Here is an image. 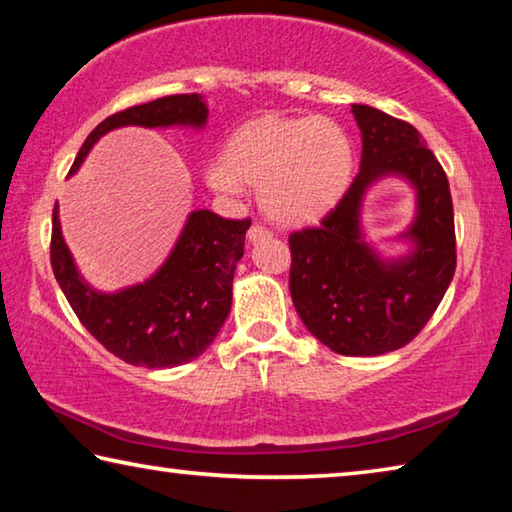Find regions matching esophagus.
Wrapping results in <instances>:
<instances>
[{
  "label": "esophagus",
  "mask_w": 512,
  "mask_h": 512,
  "mask_svg": "<svg viewBox=\"0 0 512 512\" xmlns=\"http://www.w3.org/2000/svg\"><path fill=\"white\" fill-rule=\"evenodd\" d=\"M268 237H271V230H266L264 225H259V223L250 225V230H248V241H250V244H257V241L268 239Z\"/></svg>",
  "instance_id": "esophagus-1"
}]
</instances>
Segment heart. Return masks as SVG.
Masks as SVG:
<instances>
[{
    "mask_svg": "<svg viewBox=\"0 0 512 512\" xmlns=\"http://www.w3.org/2000/svg\"><path fill=\"white\" fill-rule=\"evenodd\" d=\"M354 171L348 131L329 117H262L225 144L207 183L223 196L259 189L264 214L282 225L316 221L339 201Z\"/></svg>",
    "mask_w": 512,
    "mask_h": 512,
    "instance_id": "1",
    "label": "heart"
}]
</instances>
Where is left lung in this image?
Segmentation results:
<instances>
[{"label":"left lung","instance_id":"obj_1","mask_svg":"<svg viewBox=\"0 0 512 512\" xmlns=\"http://www.w3.org/2000/svg\"><path fill=\"white\" fill-rule=\"evenodd\" d=\"M361 131L357 178L318 228L293 232L291 300L305 327L345 357H377L409 343L438 309L456 271L454 207L443 167L411 124L352 103ZM384 177L414 189L407 250L384 256L362 230V201Z\"/></svg>","mask_w":512,"mask_h":512}]
</instances>
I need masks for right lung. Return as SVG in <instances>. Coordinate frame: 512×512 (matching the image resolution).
<instances>
[{
    "instance_id": "right-lung-1",
    "label": "right lung",
    "mask_w": 512,
    "mask_h": 512,
    "mask_svg": "<svg viewBox=\"0 0 512 512\" xmlns=\"http://www.w3.org/2000/svg\"><path fill=\"white\" fill-rule=\"evenodd\" d=\"M201 94H173L103 119L83 142L72 164L76 173L92 146L115 128H194L207 124ZM250 221L221 219L194 210L167 259L144 282L117 291H99L81 275L65 244L54 207L51 268L69 307L83 327L121 361L144 368L183 366L210 348L232 307V280L244 257Z\"/></svg>"
}]
</instances>
